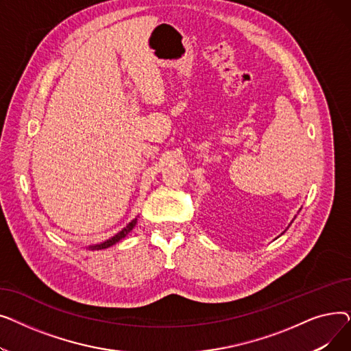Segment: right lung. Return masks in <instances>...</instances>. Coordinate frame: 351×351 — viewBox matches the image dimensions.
Masks as SVG:
<instances>
[{"mask_svg":"<svg viewBox=\"0 0 351 351\" xmlns=\"http://www.w3.org/2000/svg\"><path fill=\"white\" fill-rule=\"evenodd\" d=\"M135 225H136V219H134L131 223L126 225V228H123V229H122L119 233H117L112 239H109V241H106V242H104V243H101V245L90 246V249H92V250H94V249H95V250H101V249H106V247H109V246H112V245L118 243L119 241H122V239H123L129 232H131V230L134 229Z\"/></svg>","mask_w":351,"mask_h":351,"instance_id":"right-lung-1","label":"right lung"}]
</instances>
